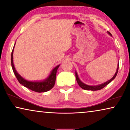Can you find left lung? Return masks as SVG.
<instances>
[{"instance_id":"1","label":"left lung","mask_w":130,"mask_h":130,"mask_svg":"<svg viewBox=\"0 0 130 130\" xmlns=\"http://www.w3.org/2000/svg\"><path fill=\"white\" fill-rule=\"evenodd\" d=\"M108 34L109 35L111 36V34L110 33L108 32ZM118 68H119V62H118V67H117V71H116V72L115 75H114V76L111 78V79L108 80V81L105 82V83H104L103 84H100V85H95V86H90V85H88L87 84L83 83V82H82L81 80L79 79V77H78V74L76 72H75V76H76V81H77V83L78 84V85L81 88H83L84 89H85V90H91V91H98V90H100V89H101L105 87L106 85H107L108 84H109L111 83V81H112L113 79H114V78L116 77L117 75V73H118Z\"/></svg>"}]
</instances>
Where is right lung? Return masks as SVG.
I'll return each instance as SVG.
<instances>
[{"label":"right lung","instance_id":"right-lung-1","mask_svg":"<svg viewBox=\"0 0 130 130\" xmlns=\"http://www.w3.org/2000/svg\"><path fill=\"white\" fill-rule=\"evenodd\" d=\"M15 45V44H14ZM14 47L13 48L12 54H11V65H12V69L13 71L14 75H15L16 78L19 81V83L24 86L25 87L28 88V89L30 90L35 91L37 92H46L48 91L54 87L55 83L56 80V71L58 70V68H59V65L56 66L55 68L53 69V70L51 71L50 75L48 77L46 78L45 80L42 81H29L25 79L24 78L22 77L17 72V71L15 69V68L14 67L13 61V54Z\"/></svg>","mask_w":130,"mask_h":130}]
</instances>
